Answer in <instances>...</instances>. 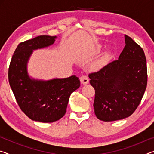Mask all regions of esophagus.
<instances>
[{
	"label": "esophagus",
	"instance_id": "34e87169",
	"mask_svg": "<svg viewBox=\"0 0 154 154\" xmlns=\"http://www.w3.org/2000/svg\"><path fill=\"white\" fill-rule=\"evenodd\" d=\"M80 82L81 83H82V84H87L89 82V79H88V78L87 76H85V75H83L80 77Z\"/></svg>",
	"mask_w": 154,
	"mask_h": 154
}]
</instances>
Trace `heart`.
I'll use <instances>...</instances> for the list:
<instances>
[{
    "mask_svg": "<svg viewBox=\"0 0 154 154\" xmlns=\"http://www.w3.org/2000/svg\"><path fill=\"white\" fill-rule=\"evenodd\" d=\"M100 48H98V50L99 51V50H100Z\"/></svg>",
    "mask_w": 154,
    "mask_h": 154,
    "instance_id": "obj_1",
    "label": "heart"
}]
</instances>
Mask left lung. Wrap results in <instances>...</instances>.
<instances>
[{"mask_svg": "<svg viewBox=\"0 0 154 154\" xmlns=\"http://www.w3.org/2000/svg\"><path fill=\"white\" fill-rule=\"evenodd\" d=\"M125 45L118 60L89 74L95 90L97 118L112 122L128 118L141 101L147 88L146 58L140 45L125 35Z\"/></svg>", "mask_w": 154, "mask_h": 154, "instance_id": "8db88e82", "label": "left lung"}]
</instances>
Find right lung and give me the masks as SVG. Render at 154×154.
Returning a JSON list of instances; mask_svg holds the SVG:
<instances>
[{
  "label": "right lung",
  "mask_w": 154,
  "mask_h": 154,
  "mask_svg": "<svg viewBox=\"0 0 154 154\" xmlns=\"http://www.w3.org/2000/svg\"><path fill=\"white\" fill-rule=\"evenodd\" d=\"M56 38L41 35L20 43L9 68V82L21 110L32 120L43 123L62 118L71 93L80 86L75 75L43 81L30 78L28 74V62L33 50L52 45Z\"/></svg>",
  "instance_id": "1"
}]
</instances>
